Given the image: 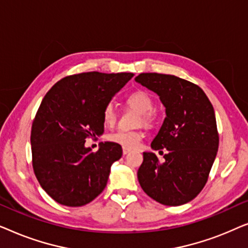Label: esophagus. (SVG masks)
<instances>
[{"instance_id":"obj_1","label":"esophagus","mask_w":248,"mask_h":248,"mask_svg":"<svg viewBox=\"0 0 248 248\" xmlns=\"http://www.w3.org/2000/svg\"><path fill=\"white\" fill-rule=\"evenodd\" d=\"M131 151V149H128V148H123V155H127L128 152Z\"/></svg>"}]
</instances>
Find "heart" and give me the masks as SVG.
Listing matches in <instances>:
<instances>
[{
    "mask_svg": "<svg viewBox=\"0 0 248 248\" xmlns=\"http://www.w3.org/2000/svg\"><path fill=\"white\" fill-rule=\"evenodd\" d=\"M127 104L141 114L142 123L149 124L151 122V113L155 108L152 98L144 91H135L127 97ZM117 118L116 109L111 103L107 104L104 109V121L107 125L115 124ZM143 134L140 131L117 130L108 135V140L122 145L123 148L134 149L140 145Z\"/></svg>",
    "mask_w": 248,
    "mask_h": 248,
    "instance_id": "obj_1",
    "label": "heart"
}]
</instances>
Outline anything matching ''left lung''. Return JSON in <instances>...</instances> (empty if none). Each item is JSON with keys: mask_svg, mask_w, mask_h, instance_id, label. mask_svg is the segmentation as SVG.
Listing matches in <instances>:
<instances>
[{"mask_svg": "<svg viewBox=\"0 0 248 248\" xmlns=\"http://www.w3.org/2000/svg\"><path fill=\"white\" fill-rule=\"evenodd\" d=\"M135 81L157 93L166 108L151 148L168 151L164 162H159L155 152H143L139 183L161 204H185L204 187L218 152L215 110L201 88L178 77L141 73Z\"/></svg>", "mask_w": 248, "mask_h": 248, "instance_id": "left-lung-1", "label": "left lung"}]
</instances>
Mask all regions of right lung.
<instances>
[{
    "label": "right lung",
    "mask_w": 248,
    "mask_h": 248,
    "mask_svg": "<svg viewBox=\"0 0 248 248\" xmlns=\"http://www.w3.org/2000/svg\"><path fill=\"white\" fill-rule=\"evenodd\" d=\"M133 76L74 74L60 80L44 97L31 127L32 167L44 191L60 204H88L106 187L122 147L100 142L93 152L84 143L87 138L104 133L105 107Z\"/></svg>",
    "instance_id": "right-lung-1"
}]
</instances>
